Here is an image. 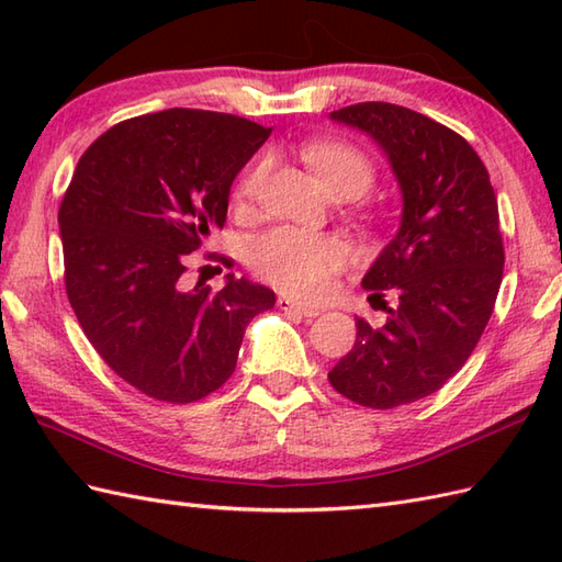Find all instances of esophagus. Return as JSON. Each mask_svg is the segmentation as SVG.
<instances>
[{
  "instance_id": "obj_1",
  "label": "esophagus",
  "mask_w": 562,
  "mask_h": 562,
  "mask_svg": "<svg viewBox=\"0 0 562 562\" xmlns=\"http://www.w3.org/2000/svg\"><path fill=\"white\" fill-rule=\"evenodd\" d=\"M278 306L282 308V312H290V314H300V316H306V318H314L321 314L318 306H308V304H302L296 300H290V296H280L278 300Z\"/></svg>"
}]
</instances>
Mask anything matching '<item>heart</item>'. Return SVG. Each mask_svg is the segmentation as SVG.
<instances>
[{
  "mask_svg": "<svg viewBox=\"0 0 562 562\" xmlns=\"http://www.w3.org/2000/svg\"><path fill=\"white\" fill-rule=\"evenodd\" d=\"M304 157L324 188L336 198H357L374 183L372 159L348 142H314L306 147ZM266 176L268 159L250 166L234 190L238 205L260 193ZM348 260L350 246L340 236L302 232L294 226H280V229L260 234L248 248V266L256 274L302 300L324 296L336 274L348 266Z\"/></svg>",
  "mask_w": 562,
  "mask_h": 562,
  "instance_id": "b5f03b06",
  "label": "heart"
}]
</instances>
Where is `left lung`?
Here are the masks:
<instances>
[{"instance_id":"1","label":"left lung","mask_w":562,"mask_h":562,"mask_svg":"<svg viewBox=\"0 0 562 562\" xmlns=\"http://www.w3.org/2000/svg\"><path fill=\"white\" fill-rule=\"evenodd\" d=\"M330 117L386 151L403 193L401 229L362 280L386 324L357 318L352 350L328 372L345 398L389 411L439 391L479 345L505 268L497 198L475 149L432 117L384 101Z\"/></svg>"}]
</instances>
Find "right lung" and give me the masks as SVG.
<instances>
[{
  "label": "right lung",
  "mask_w": 562,
  "mask_h": 562,
  "mask_svg": "<svg viewBox=\"0 0 562 562\" xmlns=\"http://www.w3.org/2000/svg\"><path fill=\"white\" fill-rule=\"evenodd\" d=\"M270 133L229 113L169 109L113 125L81 154L57 214L67 300L101 360L149 398L217 391L250 318L274 306L272 290L234 272L217 292L181 282Z\"/></svg>",
  "instance_id": "add662e5"
}]
</instances>
